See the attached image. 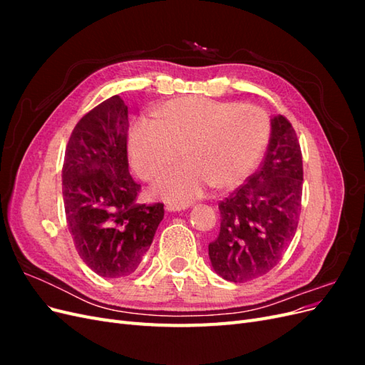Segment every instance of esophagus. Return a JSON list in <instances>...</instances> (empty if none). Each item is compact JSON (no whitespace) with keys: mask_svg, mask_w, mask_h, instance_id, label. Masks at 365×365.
<instances>
[{"mask_svg":"<svg viewBox=\"0 0 365 365\" xmlns=\"http://www.w3.org/2000/svg\"><path fill=\"white\" fill-rule=\"evenodd\" d=\"M189 208V205H180V204H168L165 205V210L168 212H182V210Z\"/></svg>","mask_w":365,"mask_h":365,"instance_id":"esophagus-1","label":"esophagus"}]
</instances>
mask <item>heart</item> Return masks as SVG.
Segmentation results:
<instances>
[{
    "label": "heart",
    "instance_id": "heart-1",
    "mask_svg": "<svg viewBox=\"0 0 365 365\" xmlns=\"http://www.w3.org/2000/svg\"><path fill=\"white\" fill-rule=\"evenodd\" d=\"M157 121L140 117L128 132V155L140 178L150 181L184 158L152 193L190 202L210 185L228 192L244 184L268 145L271 123L257 106L204 97H180L157 108Z\"/></svg>",
    "mask_w": 365,
    "mask_h": 365
}]
</instances>
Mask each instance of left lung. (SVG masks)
Masks as SVG:
<instances>
[{
	"instance_id": "obj_1",
	"label": "left lung",
	"mask_w": 365,
	"mask_h": 365,
	"mask_svg": "<svg viewBox=\"0 0 365 365\" xmlns=\"http://www.w3.org/2000/svg\"><path fill=\"white\" fill-rule=\"evenodd\" d=\"M302 192L300 143L289 121L275 115L260 169L219 202V236L208 245L216 274L244 283L271 271L295 236Z\"/></svg>"
}]
</instances>
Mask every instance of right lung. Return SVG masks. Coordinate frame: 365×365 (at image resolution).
<instances>
[{"instance_id": "obj_1", "label": "right lung", "mask_w": 365, "mask_h": 365, "mask_svg": "<svg viewBox=\"0 0 365 365\" xmlns=\"http://www.w3.org/2000/svg\"><path fill=\"white\" fill-rule=\"evenodd\" d=\"M128 106L118 96L85 114L62 168L65 216L81 259L106 279L134 274L164 217V204H137L129 173Z\"/></svg>"}]
</instances>
